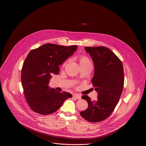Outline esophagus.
Returning <instances> with one entry per match:
<instances>
[{
    "label": "esophagus",
    "mask_w": 146,
    "mask_h": 146,
    "mask_svg": "<svg viewBox=\"0 0 146 146\" xmlns=\"http://www.w3.org/2000/svg\"><path fill=\"white\" fill-rule=\"evenodd\" d=\"M73 97L76 98L77 99H81V95H80V94H76L73 95Z\"/></svg>",
    "instance_id": "obj_1"
}]
</instances>
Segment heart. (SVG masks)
Listing matches in <instances>:
<instances>
[{
	"mask_svg": "<svg viewBox=\"0 0 146 146\" xmlns=\"http://www.w3.org/2000/svg\"><path fill=\"white\" fill-rule=\"evenodd\" d=\"M77 60L78 61V63L80 66H83V65H88V64H91V62L90 60V59H88V57H87L85 55H79L77 58ZM65 65V63H64L63 65H62V67H64Z\"/></svg>",
	"mask_w": 146,
	"mask_h": 146,
	"instance_id": "obj_1",
	"label": "heart"
}]
</instances>
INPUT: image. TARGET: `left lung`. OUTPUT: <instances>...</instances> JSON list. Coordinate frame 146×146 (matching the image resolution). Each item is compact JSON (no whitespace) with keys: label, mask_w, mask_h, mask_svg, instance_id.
<instances>
[{"label":"left lung","mask_w":146,"mask_h":146,"mask_svg":"<svg viewBox=\"0 0 146 146\" xmlns=\"http://www.w3.org/2000/svg\"><path fill=\"white\" fill-rule=\"evenodd\" d=\"M85 50L94 61L92 83L98 99L91 101L88 96L83 95L82 98L87 101L88 106L80 115L88 121L97 122L106 119L119 102L123 87V68L121 60L107 47H86Z\"/></svg>","instance_id":"obj_1"}]
</instances>
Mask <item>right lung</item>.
<instances>
[{"mask_svg": "<svg viewBox=\"0 0 146 146\" xmlns=\"http://www.w3.org/2000/svg\"><path fill=\"white\" fill-rule=\"evenodd\" d=\"M76 46H63L45 44L31 50L22 68L21 82L25 99L31 109L41 115H48L58 110L64 101L72 96L49 88L52 74H58L62 65L77 50Z\"/></svg>", "mask_w": 146, "mask_h": 146, "instance_id": "right-lung-1", "label": "right lung"}]
</instances>
